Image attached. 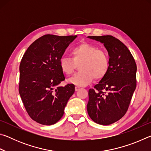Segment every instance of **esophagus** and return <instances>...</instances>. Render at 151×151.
Returning <instances> with one entry per match:
<instances>
[{"label":"esophagus","mask_w":151,"mask_h":151,"mask_svg":"<svg viewBox=\"0 0 151 151\" xmlns=\"http://www.w3.org/2000/svg\"><path fill=\"white\" fill-rule=\"evenodd\" d=\"M79 89H80V87H79V86H75V91H78V90H79Z\"/></svg>","instance_id":"esophagus-1"}]
</instances>
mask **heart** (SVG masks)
I'll return each mask as SVG.
<instances>
[{
    "mask_svg": "<svg viewBox=\"0 0 151 151\" xmlns=\"http://www.w3.org/2000/svg\"><path fill=\"white\" fill-rule=\"evenodd\" d=\"M73 59L62 57L59 59V66L62 72L71 75L76 65H79L80 72L68 79V83L78 86L87 85L94 78H103L109 68V55L104 50L98 49L95 46L87 42L81 43L71 50Z\"/></svg>",
    "mask_w": 151,
    "mask_h": 151,
    "instance_id": "1",
    "label": "heart"
}]
</instances>
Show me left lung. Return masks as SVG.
<instances>
[{
    "label": "left lung",
    "instance_id": "left-lung-1",
    "mask_svg": "<svg viewBox=\"0 0 151 151\" xmlns=\"http://www.w3.org/2000/svg\"><path fill=\"white\" fill-rule=\"evenodd\" d=\"M108 51L109 68L106 75L88 91L87 111L96 123L109 125L123 116L137 86V65L131 52L111 35L91 36Z\"/></svg>",
    "mask_w": 151,
    "mask_h": 151
}]
</instances>
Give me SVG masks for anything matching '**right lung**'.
<instances>
[{"label":"right lung","instance_id":"right-lung-1","mask_svg":"<svg viewBox=\"0 0 151 151\" xmlns=\"http://www.w3.org/2000/svg\"><path fill=\"white\" fill-rule=\"evenodd\" d=\"M77 36L46 35L33 42L20 64L19 94L27 112L35 121L55 124L62 118L75 85H59L65 77L59 59Z\"/></svg>","mask_w":151,"mask_h":151}]
</instances>
